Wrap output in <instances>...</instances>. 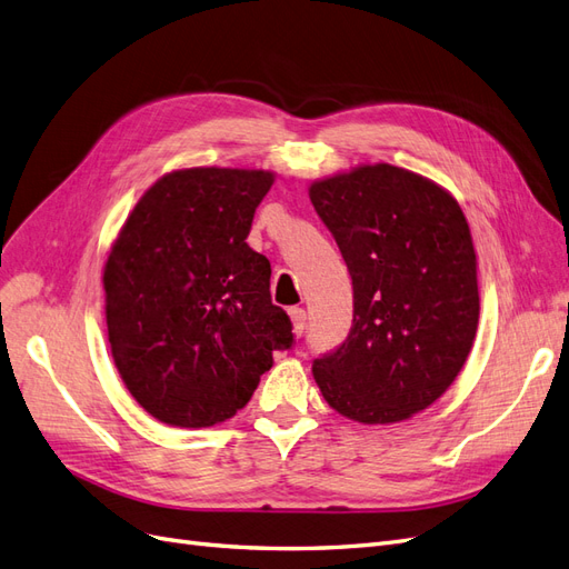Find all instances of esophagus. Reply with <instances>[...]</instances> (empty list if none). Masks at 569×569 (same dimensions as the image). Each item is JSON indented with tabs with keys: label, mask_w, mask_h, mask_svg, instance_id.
<instances>
[{
	"label": "esophagus",
	"mask_w": 569,
	"mask_h": 569,
	"mask_svg": "<svg viewBox=\"0 0 569 569\" xmlns=\"http://www.w3.org/2000/svg\"><path fill=\"white\" fill-rule=\"evenodd\" d=\"M289 318H291V325H295V332L301 337L303 330H306V311L299 306L289 308Z\"/></svg>",
	"instance_id": "obj_1"
}]
</instances>
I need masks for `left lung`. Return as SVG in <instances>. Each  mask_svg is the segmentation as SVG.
<instances>
[{"label":"left lung","instance_id":"1","mask_svg":"<svg viewBox=\"0 0 569 569\" xmlns=\"http://www.w3.org/2000/svg\"><path fill=\"white\" fill-rule=\"evenodd\" d=\"M353 282V325L313 377L343 418L408 420L453 385L479 322L477 256L458 201L406 168L375 163L308 189Z\"/></svg>","mask_w":569,"mask_h":569}]
</instances>
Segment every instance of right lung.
<instances>
[{
  "mask_svg": "<svg viewBox=\"0 0 569 569\" xmlns=\"http://www.w3.org/2000/svg\"><path fill=\"white\" fill-rule=\"evenodd\" d=\"M274 176L182 168L134 203L104 266L113 363L151 418L211 427L244 408L291 320L270 299V261L247 244Z\"/></svg>",
  "mask_w": 569,
  "mask_h": 569,
  "instance_id": "add662e5",
  "label": "right lung"
}]
</instances>
